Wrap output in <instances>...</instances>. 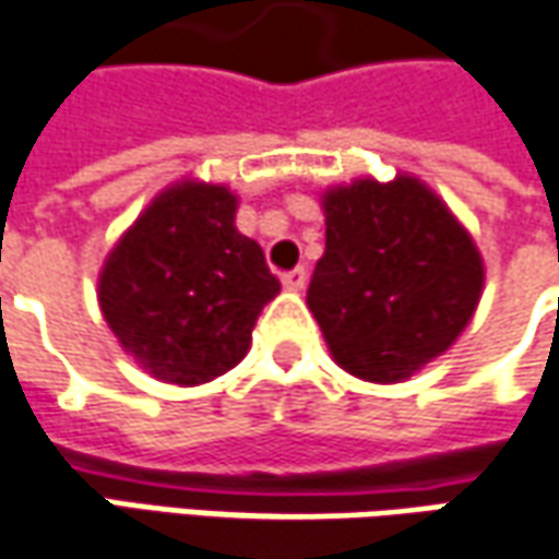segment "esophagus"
<instances>
[{"label":"esophagus","instance_id":"esophagus-1","mask_svg":"<svg viewBox=\"0 0 559 559\" xmlns=\"http://www.w3.org/2000/svg\"><path fill=\"white\" fill-rule=\"evenodd\" d=\"M281 281H284V287H287V290H304V287H306V269H304V265H297V269L284 272V275H281Z\"/></svg>","mask_w":559,"mask_h":559}]
</instances>
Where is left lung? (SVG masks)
Segmentation results:
<instances>
[{"label": "left lung", "mask_w": 559, "mask_h": 559, "mask_svg": "<svg viewBox=\"0 0 559 559\" xmlns=\"http://www.w3.org/2000/svg\"><path fill=\"white\" fill-rule=\"evenodd\" d=\"M481 255L416 178L325 193V253L306 290L328 350L350 376L401 381L473 319Z\"/></svg>", "instance_id": "8db88e82"}]
</instances>
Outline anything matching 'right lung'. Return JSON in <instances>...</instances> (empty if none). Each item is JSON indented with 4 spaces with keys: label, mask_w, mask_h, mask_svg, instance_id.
I'll list each match as a JSON object with an SVG mask.
<instances>
[{
    "label": "right lung",
    "mask_w": 559,
    "mask_h": 559,
    "mask_svg": "<svg viewBox=\"0 0 559 559\" xmlns=\"http://www.w3.org/2000/svg\"><path fill=\"white\" fill-rule=\"evenodd\" d=\"M228 187L178 183L118 240L99 278L103 316L136 362L171 384H203L250 350L281 281L234 228Z\"/></svg>",
    "instance_id": "right-lung-1"
}]
</instances>
